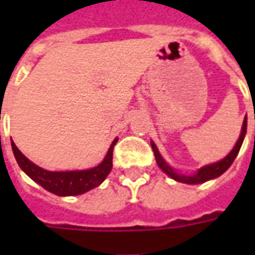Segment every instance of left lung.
<instances>
[{"label":"left lung","mask_w":255,"mask_h":255,"mask_svg":"<svg viewBox=\"0 0 255 255\" xmlns=\"http://www.w3.org/2000/svg\"><path fill=\"white\" fill-rule=\"evenodd\" d=\"M246 129H247V117L245 119V122H243V126H242V132L241 136L238 139V142H236L235 147L231 150V153L227 157H224L221 161H217V162H214V164H210V165L202 166L201 169H198L194 175H182V173H179L176 172L173 168L166 164L164 158L161 157L160 151L157 149V146L154 144V142H151V147H153V151H154V157L155 161H157V164L160 166L162 171L165 172L166 175L169 177H172L173 180H176V182L180 183H187V184H199V183H205L210 180V179H216V177H219L220 175H223L231 165H232V162L236 158V155L239 153V150L242 147V143H243V139H245V135H246Z\"/></svg>","instance_id":"1"}]
</instances>
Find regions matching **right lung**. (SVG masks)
I'll list each match as a JSON object with an SVG mask.
<instances>
[{"instance_id": "1", "label": "right lung", "mask_w": 255, "mask_h": 255, "mask_svg": "<svg viewBox=\"0 0 255 255\" xmlns=\"http://www.w3.org/2000/svg\"><path fill=\"white\" fill-rule=\"evenodd\" d=\"M117 142V138L112 142L108 154L100 165L94 166L86 171H67V172H50L43 169L41 166L31 162L24 154H21L16 144L12 140V150L14 158L19 166L28 176L38 183L39 186L53 192L60 197L68 195H80L94 187H98L109 175L112 169V160H113V147Z\"/></svg>"}]
</instances>
